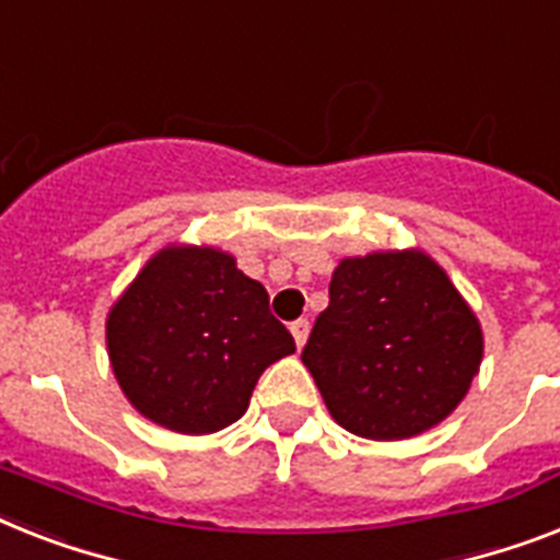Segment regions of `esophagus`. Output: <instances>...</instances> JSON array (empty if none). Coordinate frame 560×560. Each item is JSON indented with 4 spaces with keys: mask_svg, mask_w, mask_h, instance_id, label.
Masks as SVG:
<instances>
[{
    "mask_svg": "<svg viewBox=\"0 0 560 560\" xmlns=\"http://www.w3.org/2000/svg\"><path fill=\"white\" fill-rule=\"evenodd\" d=\"M290 334H293L295 345L302 348V345L307 342V334H311V322H307V319H295L293 325H290Z\"/></svg>",
    "mask_w": 560,
    "mask_h": 560,
    "instance_id": "34e87169",
    "label": "esophagus"
}]
</instances>
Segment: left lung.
I'll return each mask as SVG.
<instances>
[{"mask_svg":"<svg viewBox=\"0 0 560 560\" xmlns=\"http://www.w3.org/2000/svg\"><path fill=\"white\" fill-rule=\"evenodd\" d=\"M483 330L443 267L422 249L342 258L302 362L342 429L406 440L469 394Z\"/></svg>","mask_w":560,"mask_h":560,"instance_id":"obj_1","label":"left lung"}]
</instances>
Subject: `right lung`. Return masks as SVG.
Returning a JSON list of instances; mask_svg holds the SVG:
<instances>
[{"mask_svg": "<svg viewBox=\"0 0 560 560\" xmlns=\"http://www.w3.org/2000/svg\"><path fill=\"white\" fill-rule=\"evenodd\" d=\"M112 371L131 406L177 434H212L247 411L265 368L295 342L267 290L224 249L154 253L106 319Z\"/></svg>", "mask_w": 560, "mask_h": 560, "instance_id": "obj_1", "label": "right lung"}]
</instances>
